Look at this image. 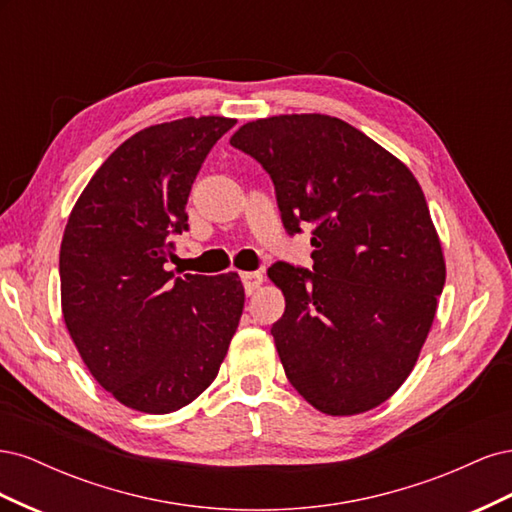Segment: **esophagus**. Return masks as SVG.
<instances>
[{
    "label": "esophagus",
    "mask_w": 512,
    "mask_h": 512,
    "mask_svg": "<svg viewBox=\"0 0 512 512\" xmlns=\"http://www.w3.org/2000/svg\"><path fill=\"white\" fill-rule=\"evenodd\" d=\"M262 280H265V277H262V273H258V271L241 273V282H243V288L247 294H252L256 288H260Z\"/></svg>",
    "instance_id": "1"
}]
</instances>
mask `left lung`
<instances>
[{
    "instance_id": "obj_1",
    "label": "left lung",
    "mask_w": 512,
    "mask_h": 512,
    "mask_svg": "<svg viewBox=\"0 0 512 512\" xmlns=\"http://www.w3.org/2000/svg\"><path fill=\"white\" fill-rule=\"evenodd\" d=\"M267 170L284 228L314 224V269L275 262L271 327L286 378L316 410L380 406L416 365L446 265L421 185L393 153L320 113L245 123L230 138Z\"/></svg>"
}]
</instances>
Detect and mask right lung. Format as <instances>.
<instances>
[{"label": "right lung", "mask_w": 512, "mask_h": 512, "mask_svg": "<svg viewBox=\"0 0 512 512\" xmlns=\"http://www.w3.org/2000/svg\"><path fill=\"white\" fill-rule=\"evenodd\" d=\"M183 117L121 143L89 179L59 250L61 312L91 376L119 404L168 414L215 380L243 314L237 273L175 277L173 237L207 153L235 126Z\"/></svg>", "instance_id": "obj_1"}]
</instances>
